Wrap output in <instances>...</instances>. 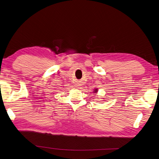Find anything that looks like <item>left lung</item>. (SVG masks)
I'll use <instances>...</instances> for the list:
<instances>
[{"label": "left lung", "instance_id": "8db88e82", "mask_svg": "<svg viewBox=\"0 0 159 159\" xmlns=\"http://www.w3.org/2000/svg\"><path fill=\"white\" fill-rule=\"evenodd\" d=\"M94 90H95V91H94V93H96V92H98V89H94Z\"/></svg>", "mask_w": 159, "mask_h": 159}]
</instances>
